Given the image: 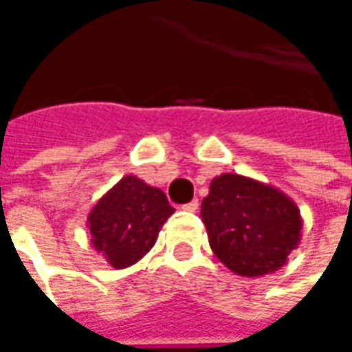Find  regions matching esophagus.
I'll list each match as a JSON object with an SVG mask.
<instances>
[{
    "label": "esophagus",
    "mask_w": 352,
    "mask_h": 352,
    "mask_svg": "<svg viewBox=\"0 0 352 352\" xmlns=\"http://www.w3.org/2000/svg\"><path fill=\"white\" fill-rule=\"evenodd\" d=\"M198 208H200V204H198V200H192V201H188L186 206H183V210L186 211H198Z\"/></svg>",
    "instance_id": "obj_1"
}]
</instances>
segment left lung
Returning a JSON list of instances; mask_svg holds the SVG:
<instances>
[{
    "instance_id": "obj_1",
    "label": "left lung",
    "mask_w": 352,
    "mask_h": 352,
    "mask_svg": "<svg viewBox=\"0 0 352 352\" xmlns=\"http://www.w3.org/2000/svg\"><path fill=\"white\" fill-rule=\"evenodd\" d=\"M200 215L219 261L245 278L276 272L301 242L303 219L296 201L252 177H215Z\"/></svg>"
}]
</instances>
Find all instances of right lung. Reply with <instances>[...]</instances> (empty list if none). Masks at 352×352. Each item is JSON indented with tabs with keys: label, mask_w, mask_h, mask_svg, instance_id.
I'll return each mask as SVG.
<instances>
[{
	"label": "right lung",
	"mask_w": 352,
	"mask_h": 352,
	"mask_svg": "<svg viewBox=\"0 0 352 352\" xmlns=\"http://www.w3.org/2000/svg\"><path fill=\"white\" fill-rule=\"evenodd\" d=\"M173 211L160 188L135 175L122 177L87 215L91 245L114 269L131 267L151 252Z\"/></svg>",
	"instance_id": "right-lung-1"
}]
</instances>
